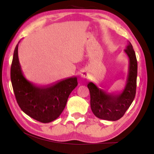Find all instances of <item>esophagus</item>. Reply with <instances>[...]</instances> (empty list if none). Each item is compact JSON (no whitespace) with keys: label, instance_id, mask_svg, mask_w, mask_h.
I'll use <instances>...</instances> for the list:
<instances>
[{"label":"esophagus","instance_id":"34e87169","mask_svg":"<svg viewBox=\"0 0 154 154\" xmlns=\"http://www.w3.org/2000/svg\"><path fill=\"white\" fill-rule=\"evenodd\" d=\"M81 77L82 78V79H88V74L87 71H82L81 73Z\"/></svg>","mask_w":154,"mask_h":154}]
</instances>
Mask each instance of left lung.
<instances>
[{
  "label": "left lung",
  "instance_id": "left-lung-1",
  "mask_svg": "<svg viewBox=\"0 0 154 154\" xmlns=\"http://www.w3.org/2000/svg\"><path fill=\"white\" fill-rule=\"evenodd\" d=\"M125 52L129 59V64L125 85L121 92L109 93L92 82L88 84L92 111L100 119L112 121L120 119L125 114L135 97L137 62L135 52L130 42Z\"/></svg>",
  "mask_w": 154,
  "mask_h": 154
}]
</instances>
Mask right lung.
<instances>
[{
	"instance_id": "right-lung-1",
	"label": "right lung",
	"mask_w": 154,
	"mask_h": 154,
	"mask_svg": "<svg viewBox=\"0 0 154 154\" xmlns=\"http://www.w3.org/2000/svg\"><path fill=\"white\" fill-rule=\"evenodd\" d=\"M20 42L14 49L10 70L17 102L29 116L41 123H50L62 113L69 94L78 85L77 77L67 78L47 85H35L23 74L18 57Z\"/></svg>"
}]
</instances>
